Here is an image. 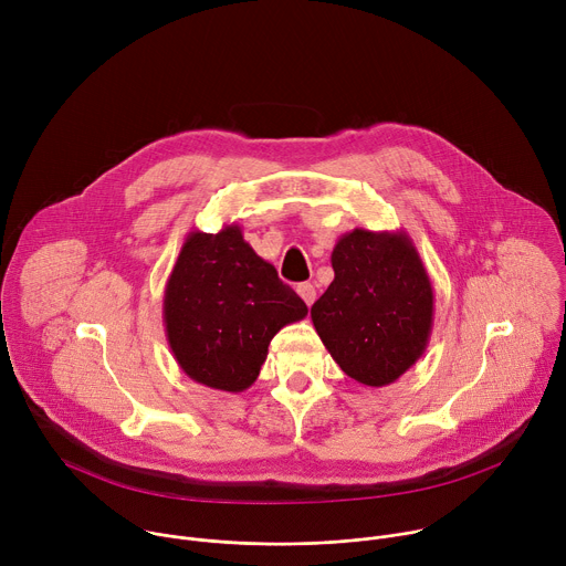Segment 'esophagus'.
Listing matches in <instances>:
<instances>
[{
  "label": "esophagus",
  "mask_w": 566,
  "mask_h": 566,
  "mask_svg": "<svg viewBox=\"0 0 566 566\" xmlns=\"http://www.w3.org/2000/svg\"><path fill=\"white\" fill-rule=\"evenodd\" d=\"M297 293H300V297H302L308 306L315 302V286H313V284H308V282L300 284V286H297Z\"/></svg>",
  "instance_id": "34e87169"
}]
</instances>
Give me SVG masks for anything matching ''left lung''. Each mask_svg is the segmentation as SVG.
<instances>
[{"label":"left lung","mask_w":566,"mask_h":566,"mask_svg":"<svg viewBox=\"0 0 566 566\" xmlns=\"http://www.w3.org/2000/svg\"><path fill=\"white\" fill-rule=\"evenodd\" d=\"M334 282L311 306L313 327L340 369L385 387L428 349L434 293L406 230L345 232L332 253Z\"/></svg>","instance_id":"left-lung-1"}]
</instances>
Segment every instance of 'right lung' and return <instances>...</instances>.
Here are the masks:
<instances>
[{"instance_id": "add662e5", "label": "right lung", "mask_w": 566, "mask_h": 566, "mask_svg": "<svg viewBox=\"0 0 566 566\" xmlns=\"http://www.w3.org/2000/svg\"><path fill=\"white\" fill-rule=\"evenodd\" d=\"M306 313L237 223L188 232L164 293L166 336L184 374L232 394L258 380L273 336Z\"/></svg>"}]
</instances>
